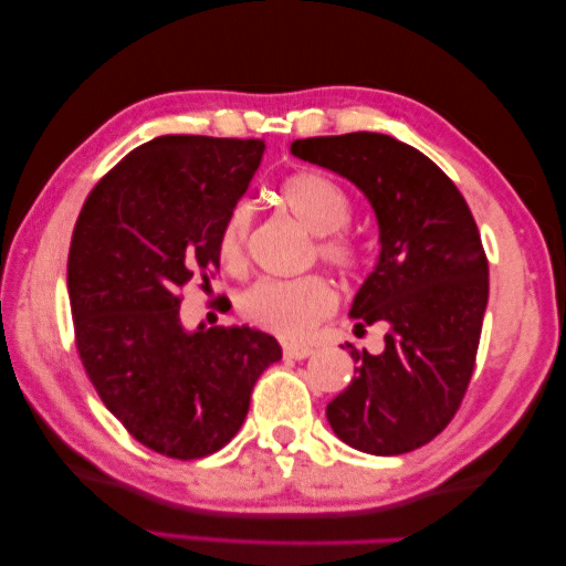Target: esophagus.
<instances>
[{
  "label": "esophagus",
  "instance_id": "1",
  "mask_svg": "<svg viewBox=\"0 0 566 566\" xmlns=\"http://www.w3.org/2000/svg\"><path fill=\"white\" fill-rule=\"evenodd\" d=\"M313 354L311 346H301V344H285L283 346V356L291 358V360H303Z\"/></svg>",
  "mask_w": 566,
  "mask_h": 566
}]
</instances>
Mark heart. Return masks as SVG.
Here are the masks:
<instances>
[{"label": "heart", "mask_w": 566, "mask_h": 566, "mask_svg": "<svg viewBox=\"0 0 566 566\" xmlns=\"http://www.w3.org/2000/svg\"><path fill=\"white\" fill-rule=\"evenodd\" d=\"M277 198L305 230L318 235L316 253L323 263L340 273L358 271L364 263V245L346 230L354 206L336 180L318 170H301L281 182ZM250 228L253 208L248 200H240L222 220L218 235V255L228 271H240L245 265ZM333 308L336 291L318 275L298 281H258L238 298L243 321L283 338H303L331 316Z\"/></svg>", "instance_id": "obj_1"}]
</instances>
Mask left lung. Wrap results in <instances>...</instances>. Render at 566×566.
<instances>
[{
  "label": "left lung",
  "mask_w": 566,
  "mask_h": 566,
  "mask_svg": "<svg viewBox=\"0 0 566 566\" xmlns=\"http://www.w3.org/2000/svg\"><path fill=\"white\" fill-rule=\"evenodd\" d=\"M291 153L344 175L376 210L381 255L356 293V331L384 328V350L346 344L356 376L328 403L340 441L396 457L447 429L474 374L489 263L457 185L416 147L378 133L295 140Z\"/></svg>",
  "instance_id": "obj_1"
}]
</instances>
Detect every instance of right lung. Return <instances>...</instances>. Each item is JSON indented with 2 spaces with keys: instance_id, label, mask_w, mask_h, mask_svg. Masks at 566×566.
<instances>
[{
  "instance_id": "add662e5",
  "label": "right lung",
  "mask_w": 566,
  "mask_h": 566,
  "mask_svg": "<svg viewBox=\"0 0 566 566\" xmlns=\"http://www.w3.org/2000/svg\"><path fill=\"white\" fill-rule=\"evenodd\" d=\"M263 140L163 135L102 178L74 222V340L102 403L143 447L202 459L235 437L258 376L281 360L248 326L185 331L180 291L210 285L218 235L261 165Z\"/></svg>"
}]
</instances>
